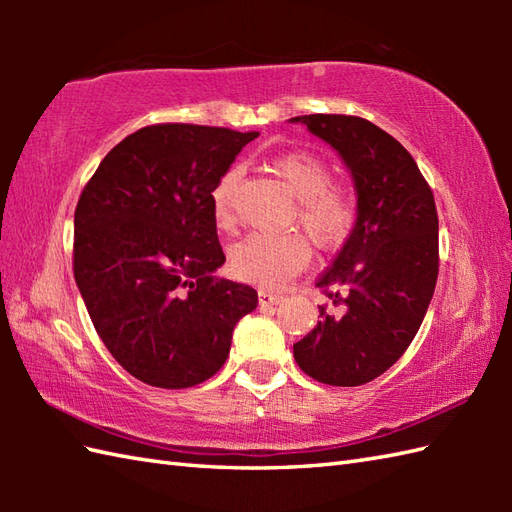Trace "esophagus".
<instances>
[{
    "label": "esophagus",
    "mask_w": 512,
    "mask_h": 512,
    "mask_svg": "<svg viewBox=\"0 0 512 512\" xmlns=\"http://www.w3.org/2000/svg\"><path fill=\"white\" fill-rule=\"evenodd\" d=\"M284 299L281 295H275V292L268 290H259V306H277V303Z\"/></svg>",
    "instance_id": "1"
}]
</instances>
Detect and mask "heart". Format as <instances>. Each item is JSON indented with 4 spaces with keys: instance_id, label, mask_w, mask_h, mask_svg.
I'll return each mask as SVG.
<instances>
[{
    "instance_id": "1",
    "label": "heart",
    "mask_w": 512,
    "mask_h": 512,
    "mask_svg": "<svg viewBox=\"0 0 512 512\" xmlns=\"http://www.w3.org/2000/svg\"><path fill=\"white\" fill-rule=\"evenodd\" d=\"M277 176L299 200L297 224L314 244H343L356 224V200L350 191L330 187L332 167L312 151H286L273 160ZM242 171L226 169L211 191V213L220 228L233 226V193ZM310 262V248L299 235H246L228 250V268L235 279L262 288H284Z\"/></svg>"
}]
</instances>
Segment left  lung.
<instances>
[{
	"label": "left lung",
	"instance_id": "obj_1",
	"mask_svg": "<svg viewBox=\"0 0 512 512\" xmlns=\"http://www.w3.org/2000/svg\"><path fill=\"white\" fill-rule=\"evenodd\" d=\"M352 173L356 224L317 288L334 312L295 343L297 365L314 380L356 387L405 354L436 290L438 211L427 180L394 136L358 116H295Z\"/></svg>",
	"mask_w": 512,
	"mask_h": 512
}]
</instances>
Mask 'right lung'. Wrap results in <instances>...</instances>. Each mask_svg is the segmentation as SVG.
<instances>
[{
    "label": "right lung",
    "instance_id": "right-lung-1",
    "mask_svg": "<svg viewBox=\"0 0 512 512\" xmlns=\"http://www.w3.org/2000/svg\"><path fill=\"white\" fill-rule=\"evenodd\" d=\"M257 132L165 123L103 158L74 211V279L107 350L151 387L204 383L257 292L215 277L226 257L211 191Z\"/></svg>",
    "mask_w": 512,
    "mask_h": 512
}]
</instances>
